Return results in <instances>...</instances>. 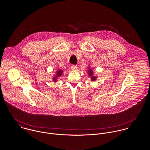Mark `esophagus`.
<instances>
[{
  "label": "esophagus",
  "instance_id": "34e87169",
  "mask_svg": "<svg viewBox=\"0 0 150 150\" xmlns=\"http://www.w3.org/2000/svg\"><path fill=\"white\" fill-rule=\"evenodd\" d=\"M77 66H76V65H74V64H72L71 66V69L72 70H76V69H77Z\"/></svg>",
  "mask_w": 150,
  "mask_h": 150
}]
</instances>
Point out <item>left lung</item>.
<instances>
[{"mask_svg": "<svg viewBox=\"0 0 150 150\" xmlns=\"http://www.w3.org/2000/svg\"><path fill=\"white\" fill-rule=\"evenodd\" d=\"M89 75L90 76H91L92 75V74H93V72H92V70H91V69H89ZM96 77H93L91 79H92V81H94V80H96Z\"/></svg>", "mask_w": 150, "mask_h": 150, "instance_id": "obj_1", "label": "left lung"}]
</instances>
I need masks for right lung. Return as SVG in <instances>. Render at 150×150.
<instances>
[{"mask_svg":"<svg viewBox=\"0 0 150 150\" xmlns=\"http://www.w3.org/2000/svg\"><path fill=\"white\" fill-rule=\"evenodd\" d=\"M62 70H59L57 71V76L59 77L62 75ZM53 80H54V81H57V78H54Z\"/></svg>","mask_w":150,"mask_h":150,"instance_id":"1","label":"right lung"}]
</instances>
